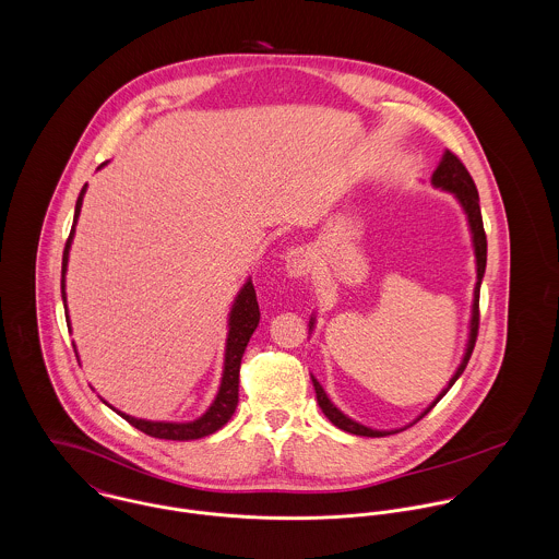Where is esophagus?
Masks as SVG:
<instances>
[{"label":"esophagus","mask_w":559,"mask_h":559,"mask_svg":"<svg viewBox=\"0 0 559 559\" xmlns=\"http://www.w3.org/2000/svg\"><path fill=\"white\" fill-rule=\"evenodd\" d=\"M312 264H314V255L306 247L290 249V253L286 255V271L290 277H306L312 271Z\"/></svg>","instance_id":"34e87169"}]
</instances>
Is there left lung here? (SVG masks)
I'll return each mask as SVG.
<instances>
[{
	"label": "left lung",
	"mask_w": 559,
	"mask_h": 559,
	"mask_svg": "<svg viewBox=\"0 0 559 559\" xmlns=\"http://www.w3.org/2000/svg\"><path fill=\"white\" fill-rule=\"evenodd\" d=\"M432 185L443 189V191H450L456 195V200L461 202L465 215H467V222H469V228H472V240H474V251H476V269H478V282H476V288H474V306H472V322H469V340H467V348H465V357L459 366V370L454 372V377L450 379L448 388L435 399V402L424 408V413L415 419L419 421L439 400L443 399L450 388L459 381V377L465 372L467 364H469V357L474 353V346H476V340H478V326H479V284H481V277H484V269H486V235H484V224H481V213H479V198L478 189H476V182L472 178V174L467 171V167L463 165V160L459 159L454 153L445 151L443 153V159L439 163V167L435 169L432 174ZM310 329H314V319L310 320ZM312 383H314V390H317V400H319V406L322 408V413L326 415V419L337 426L340 430L344 432H350V435H359V437H388V435H394L399 430H372L350 417H346L331 400L326 399L322 385L319 381L312 377ZM413 421V424H415ZM404 430V428H402Z\"/></svg>",
	"instance_id": "obj_1"
}]
</instances>
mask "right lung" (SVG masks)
I'll return each mask as SVG.
<instances>
[{
  "label": "right lung",
  "mask_w": 559,
  "mask_h": 559,
  "mask_svg": "<svg viewBox=\"0 0 559 559\" xmlns=\"http://www.w3.org/2000/svg\"><path fill=\"white\" fill-rule=\"evenodd\" d=\"M105 165V163H103ZM83 193H85V185L81 189L78 204H75V219H73V228L64 247V255H62V301H64V310H67V293H64V275H67V264H69V251H71V242L75 237V224L80 219L81 202H83ZM260 322V308L255 301V290L251 280L245 282V286L240 288L235 306L230 310V319H228V340H226V357H224V374H222V385L219 392L213 400V404L209 406V411L193 419V421H148V419H138L131 417L122 411H114L124 417L131 426H135L138 430L157 437V439H167V441H191V439H202L209 437L213 432H217L224 424H228V419L233 417V413L237 411L239 404V372L240 359L242 353L247 348V342L251 337V333L255 331ZM67 324L71 326V320H67ZM107 404V402H105Z\"/></svg>",
  "instance_id": "add662e5"
}]
</instances>
